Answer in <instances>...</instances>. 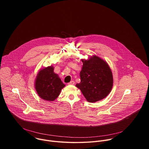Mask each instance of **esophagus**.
Segmentation results:
<instances>
[{"instance_id":"34e87169","label":"esophagus","mask_w":149,"mask_h":149,"mask_svg":"<svg viewBox=\"0 0 149 149\" xmlns=\"http://www.w3.org/2000/svg\"><path fill=\"white\" fill-rule=\"evenodd\" d=\"M75 84V82L74 81H71L68 83V85H74Z\"/></svg>"}]
</instances>
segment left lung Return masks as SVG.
I'll use <instances>...</instances> for the list:
<instances>
[{"label":"left lung","instance_id":"left-lung-1","mask_svg":"<svg viewBox=\"0 0 149 149\" xmlns=\"http://www.w3.org/2000/svg\"><path fill=\"white\" fill-rule=\"evenodd\" d=\"M81 82L76 87L90 102H95L107 97L113 85L112 72L107 63L97 56L82 60Z\"/></svg>","mask_w":149,"mask_h":149}]
</instances>
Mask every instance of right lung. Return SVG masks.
I'll use <instances>...</instances> for the list:
<instances>
[{"mask_svg":"<svg viewBox=\"0 0 149 149\" xmlns=\"http://www.w3.org/2000/svg\"><path fill=\"white\" fill-rule=\"evenodd\" d=\"M65 86L57 74L54 72L52 66L39 71L35 81V89L38 95L43 100L54 101Z\"/></svg>","mask_w":149,"mask_h":149,"instance_id":"1","label":"right lung"}]
</instances>
